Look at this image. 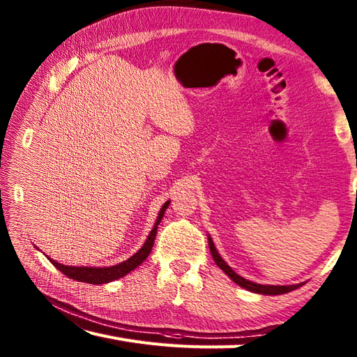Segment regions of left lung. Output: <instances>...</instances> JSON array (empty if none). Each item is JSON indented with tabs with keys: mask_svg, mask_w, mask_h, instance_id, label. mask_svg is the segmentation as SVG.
Instances as JSON below:
<instances>
[{
	"mask_svg": "<svg viewBox=\"0 0 357 357\" xmlns=\"http://www.w3.org/2000/svg\"><path fill=\"white\" fill-rule=\"evenodd\" d=\"M208 247H210V252L211 256H213V259L216 262V265L219 268H221L227 276L231 278V280H234L239 287L242 288H247L248 291H253V293H259V294H284L288 291H293L296 288H299L302 284H296V285H261V284H256L252 282V280H247L242 276H239L238 273H234L231 270L230 265H227V262L222 259L221 255L218 253V250L213 244V241L208 236Z\"/></svg>",
	"mask_w": 357,
	"mask_h": 357,
	"instance_id": "8db88e82",
	"label": "left lung"
}]
</instances>
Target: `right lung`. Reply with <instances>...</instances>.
Here are the masks:
<instances>
[{"label": "right lung", "instance_id": "1", "mask_svg": "<svg viewBox=\"0 0 357 357\" xmlns=\"http://www.w3.org/2000/svg\"><path fill=\"white\" fill-rule=\"evenodd\" d=\"M170 201H167L162 208L159 210L158 218H156V222L153 225V229H151L150 234L147 236L146 242H144V245L136 252L133 256L128 257L127 261L121 262L118 265H112V267H70V265H64V264H59L56 261H53L52 257H47V259L55 265V267L66 275L67 278L75 279V280H79V282H87V284H107L112 282V280H116L119 278H123L128 273L133 271L136 267H138L139 264H142L144 261L147 259V256L151 252V247L155 244V238H156V231H158V225L161 222V219L165 213V208L169 207Z\"/></svg>", "mask_w": 357, "mask_h": 357}]
</instances>
